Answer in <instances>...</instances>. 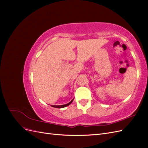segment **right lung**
Listing matches in <instances>:
<instances>
[{
    "label": "right lung",
    "mask_w": 148,
    "mask_h": 148,
    "mask_svg": "<svg viewBox=\"0 0 148 148\" xmlns=\"http://www.w3.org/2000/svg\"><path fill=\"white\" fill-rule=\"evenodd\" d=\"M73 99L71 100L70 102H69L68 104H64V105H60V106H52V107H56V108H63V107H65L66 106H69L71 102H73Z\"/></svg>",
    "instance_id": "add662e5"
}]
</instances>
